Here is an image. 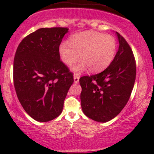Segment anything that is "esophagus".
<instances>
[{
	"label": "esophagus",
	"mask_w": 154,
	"mask_h": 154,
	"mask_svg": "<svg viewBox=\"0 0 154 154\" xmlns=\"http://www.w3.org/2000/svg\"><path fill=\"white\" fill-rule=\"evenodd\" d=\"M79 76L78 75H74V82L75 84H77L79 82Z\"/></svg>",
	"instance_id": "1"
}]
</instances>
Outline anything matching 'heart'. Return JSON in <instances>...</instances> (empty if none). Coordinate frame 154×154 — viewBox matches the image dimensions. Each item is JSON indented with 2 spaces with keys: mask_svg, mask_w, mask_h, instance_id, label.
Listing matches in <instances>:
<instances>
[{
  "mask_svg": "<svg viewBox=\"0 0 154 154\" xmlns=\"http://www.w3.org/2000/svg\"><path fill=\"white\" fill-rule=\"evenodd\" d=\"M68 42L59 46L61 61L72 66L79 59L81 61L73 67L75 72H82L89 68L90 72L98 73L106 69L116 56L117 43L110 35L95 31H85L70 37Z\"/></svg>",
  "mask_w": 154,
  "mask_h": 154,
  "instance_id": "obj_1",
  "label": "heart"
}]
</instances>
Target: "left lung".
<instances>
[{
	"label": "left lung",
	"mask_w": 154,
	"mask_h": 154,
	"mask_svg": "<svg viewBox=\"0 0 154 154\" xmlns=\"http://www.w3.org/2000/svg\"><path fill=\"white\" fill-rule=\"evenodd\" d=\"M116 34L119 50L111 64L99 74L79 79L83 113L99 122L110 121L121 112L135 81L136 63L131 48L119 33Z\"/></svg>",
	"instance_id": "left-lung-1"
}]
</instances>
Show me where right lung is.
Here are the masks:
<instances>
[{"mask_svg": "<svg viewBox=\"0 0 154 154\" xmlns=\"http://www.w3.org/2000/svg\"><path fill=\"white\" fill-rule=\"evenodd\" d=\"M69 29L40 28L19 43L14 60V84L24 111L38 122L61 114L74 82L73 74L60 59L59 45Z\"/></svg>", "mask_w": 154, "mask_h": 154, "instance_id": "obj_1", "label": "right lung"}]
</instances>
